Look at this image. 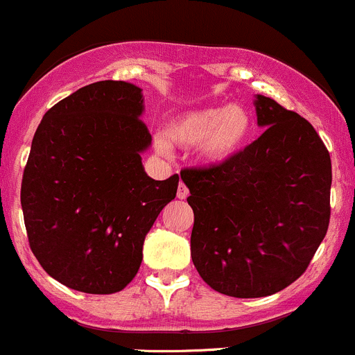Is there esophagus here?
Returning a JSON list of instances; mask_svg holds the SVG:
<instances>
[{"mask_svg": "<svg viewBox=\"0 0 355 355\" xmlns=\"http://www.w3.org/2000/svg\"><path fill=\"white\" fill-rule=\"evenodd\" d=\"M187 196H189L187 185H185L184 182H180V184H178V189H177V198L178 199H185Z\"/></svg>", "mask_w": 355, "mask_h": 355, "instance_id": "obj_1", "label": "esophagus"}]
</instances>
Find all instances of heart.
I'll return each mask as SVG.
<instances>
[{"instance_id": "heart-1", "label": "heart", "mask_w": 355, "mask_h": 355, "mask_svg": "<svg viewBox=\"0 0 355 355\" xmlns=\"http://www.w3.org/2000/svg\"><path fill=\"white\" fill-rule=\"evenodd\" d=\"M253 133V118L241 105H222L192 111L171 123L170 140L178 146L192 147L201 144V154L209 163H225L241 153ZM159 153L170 150L166 137H157Z\"/></svg>"}]
</instances>
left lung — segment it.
I'll list each match as a JSON object with an SVG mask.
<instances>
[{
    "label": "left lung",
    "instance_id": "8db88e82",
    "mask_svg": "<svg viewBox=\"0 0 355 355\" xmlns=\"http://www.w3.org/2000/svg\"><path fill=\"white\" fill-rule=\"evenodd\" d=\"M265 132L237 156L180 171L194 211L191 254L208 286L269 297L307 270L329 225L331 159L314 126L257 95Z\"/></svg>",
    "mask_w": 355,
    "mask_h": 355
}]
</instances>
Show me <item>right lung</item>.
<instances>
[{
  "mask_svg": "<svg viewBox=\"0 0 355 355\" xmlns=\"http://www.w3.org/2000/svg\"><path fill=\"white\" fill-rule=\"evenodd\" d=\"M142 90L97 81L41 119L24 168L27 239L46 274L92 295L121 291L139 272L144 239L175 199L178 175L147 177Z\"/></svg>",
  "mask_w": 355,
  "mask_h": 355,
  "instance_id": "obj_1",
  "label": "right lung"
}]
</instances>
